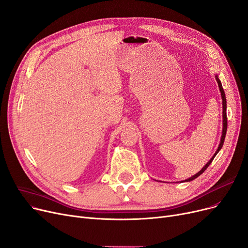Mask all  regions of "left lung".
Wrapping results in <instances>:
<instances>
[{
	"mask_svg": "<svg viewBox=\"0 0 248 248\" xmlns=\"http://www.w3.org/2000/svg\"><path fill=\"white\" fill-rule=\"evenodd\" d=\"M216 80H217V82H218V85H219V88H220V92H221V96H222V100H223V131H222V138H221V142H220V145H219V147H218V150L216 151V153L214 154V156L211 158V160L209 161V162L204 165L202 168V170L201 171H199L197 174H195L193 176H191V177H189L188 179H186V180H185V181H191V180H193V179H196L197 177H199L202 172L206 170L208 167H209V165L212 163V161L214 160V158L216 157V155L218 154V152L219 151L221 150V148H222V146H223V144H224V140H225V136H226V132H227V113H226V97H225V92H224V90H223V87H222V84H221V81L219 80V78H218V76H216Z\"/></svg>",
	"mask_w": 248,
	"mask_h": 248,
	"instance_id": "1",
	"label": "left lung"
}]
</instances>
